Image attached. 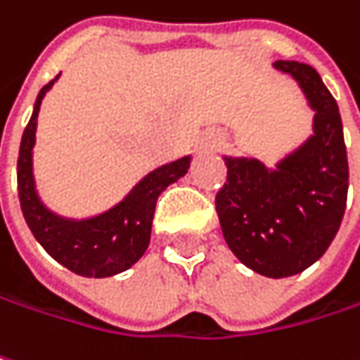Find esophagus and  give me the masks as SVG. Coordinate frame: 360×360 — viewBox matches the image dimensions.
I'll return each mask as SVG.
<instances>
[{
	"instance_id": "esophagus-1",
	"label": "esophagus",
	"mask_w": 360,
	"mask_h": 360,
	"mask_svg": "<svg viewBox=\"0 0 360 360\" xmlns=\"http://www.w3.org/2000/svg\"><path fill=\"white\" fill-rule=\"evenodd\" d=\"M219 145H221V137L219 135H209V137H205L200 141V149L202 151H213V149H217Z\"/></svg>"
}]
</instances>
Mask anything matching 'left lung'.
<instances>
[{
	"instance_id": "1",
	"label": "left lung",
	"mask_w": 360,
	"mask_h": 360,
	"mask_svg": "<svg viewBox=\"0 0 360 360\" xmlns=\"http://www.w3.org/2000/svg\"><path fill=\"white\" fill-rule=\"evenodd\" d=\"M314 108V135L269 169L258 160L225 158L227 182L215 196L229 250L248 269L283 278L320 260L345 217L347 145L334 96L314 67L276 61Z\"/></svg>"
}]
</instances>
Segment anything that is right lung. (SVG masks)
<instances>
[{
	"label": "right lung",
	"instance_id": "right-lung-1",
	"mask_svg": "<svg viewBox=\"0 0 360 360\" xmlns=\"http://www.w3.org/2000/svg\"><path fill=\"white\" fill-rule=\"evenodd\" d=\"M55 79L49 82L39 91L32 116L22 135L20 155H18L20 207L37 242L59 264H63L65 269L75 274L90 276V278L112 276L131 269L145 254L151 238V223H153L158 196L188 172L191 155L147 174L124 196V200H120L116 207L98 217L73 221L51 213L40 202L34 188L32 147H34L40 102L55 84Z\"/></svg>",
	"mask_w": 360,
	"mask_h": 360
}]
</instances>
